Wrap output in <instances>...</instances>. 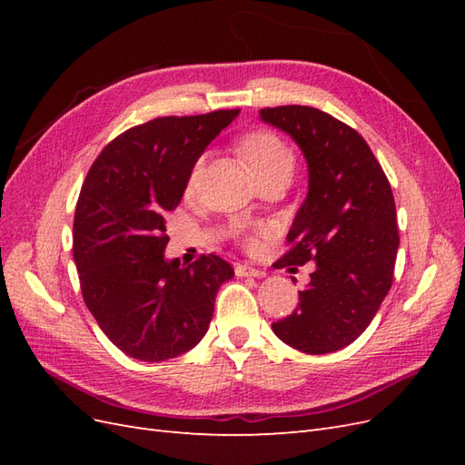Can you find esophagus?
<instances>
[{"mask_svg":"<svg viewBox=\"0 0 465 465\" xmlns=\"http://www.w3.org/2000/svg\"><path fill=\"white\" fill-rule=\"evenodd\" d=\"M234 273H236V277H262L263 275V272L256 270V267H250L246 263H236Z\"/></svg>","mask_w":465,"mask_h":465,"instance_id":"obj_1","label":"esophagus"}]
</instances>
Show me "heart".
Masks as SVG:
<instances>
[{"mask_svg":"<svg viewBox=\"0 0 465 465\" xmlns=\"http://www.w3.org/2000/svg\"><path fill=\"white\" fill-rule=\"evenodd\" d=\"M238 153L242 154L244 163L250 166V171L254 173L256 178L275 171L279 166H292V153L291 149L285 145V142L281 137H277L272 132L265 130H258L252 132L248 135L242 137V142L238 143ZM203 168V159L195 161L190 178H188V188H195L202 174ZM242 236L244 231H238Z\"/></svg>","mask_w":465,"mask_h":465,"instance_id":"1","label":"heart"}]
</instances>
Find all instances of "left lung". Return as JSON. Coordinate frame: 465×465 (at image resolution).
<instances>
[{
    "label": "left lung",
    "instance_id": "1",
    "mask_svg": "<svg viewBox=\"0 0 465 465\" xmlns=\"http://www.w3.org/2000/svg\"><path fill=\"white\" fill-rule=\"evenodd\" d=\"M308 164V193L287 234L283 265L316 262L291 316L273 322L281 341L308 355L353 343L393 281L400 246L390 182L362 135L312 106L262 108Z\"/></svg>",
    "mask_w": 465,
    "mask_h": 465
}]
</instances>
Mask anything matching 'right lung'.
<instances>
[{
    "instance_id": "right-lung-1",
    "label": "right lung",
    "mask_w": 465,
    "mask_h": 465,
    "mask_svg": "<svg viewBox=\"0 0 465 465\" xmlns=\"http://www.w3.org/2000/svg\"><path fill=\"white\" fill-rule=\"evenodd\" d=\"M238 112L139 124L101 151L81 188L74 260L83 301L132 359L159 362L198 345L219 287L234 275L215 254L184 267L168 262L164 248L166 213L178 207L195 161Z\"/></svg>"
}]
</instances>
